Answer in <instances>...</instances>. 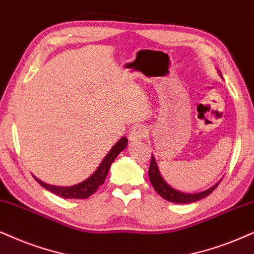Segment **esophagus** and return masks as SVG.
<instances>
[{
  "label": "esophagus",
  "mask_w": 254,
  "mask_h": 254,
  "mask_svg": "<svg viewBox=\"0 0 254 254\" xmlns=\"http://www.w3.org/2000/svg\"><path fill=\"white\" fill-rule=\"evenodd\" d=\"M146 134H147V130L145 127H136L133 130H131V132L129 133V140L133 144L140 143L144 138L146 137Z\"/></svg>",
  "instance_id": "esophagus-1"
}]
</instances>
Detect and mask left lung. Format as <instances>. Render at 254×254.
I'll return each mask as SVG.
<instances>
[{
	"mask_svg": "<svg viewBox=\"0 0 254 254\" xmlns=\"http://www.w3.org/2000/svg\"><path fill=\"white\" fill-rule=\"evenodd\" d=\"M149 178H150L151 184L153 186V189H155L156 192L160 195V197L164 198L165 200L171 201V203H177V204H190V203H194V201L200 200V199L207 197L208 194L212 193V191L220 183L218 182L217 184L211 186L210 189H207V190L205 191L198 192V193H185V192L175 190V189L171 188V186H170L168 183L163 179L162 176H160L156 159L152 155H151V162H150V168H149Z\"/></svg>",
	"mask_w": 254,
	"mask_h": 254,
	"instance_id": "left-lung-1",
	"label": "left lung"
}]
</instances>
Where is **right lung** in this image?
Segmentation results:
<instances>
[{"mask_svg": "<svg viewBox=\"0 0 254 254\" xmlns=\"http://www.w3.org/2000/svg\"><path fill=\"white\" fill-rule=\"evenodd\" d=\"M127 145V138L122 137L118 142L112 146V149L109 151V153L104 157V159L102 160V163L99 164L97 170L90 176L89 178H86L85 181L82 183H78V184L72 185V186H55L47 184V183H43L40 179L35 177V181H36L41 186H43L44 189L48 191L53 192L60 197L65 198V199H84L90 197L91 194H94L97 189L103 184L105 178H107L109 169L112 164L116 157L120 155V153L123 151Z\"/></svg>", "mask_w": 254, "mask_h": 254, "instance_id": "1", "label": "right lung"}]
</instances>
